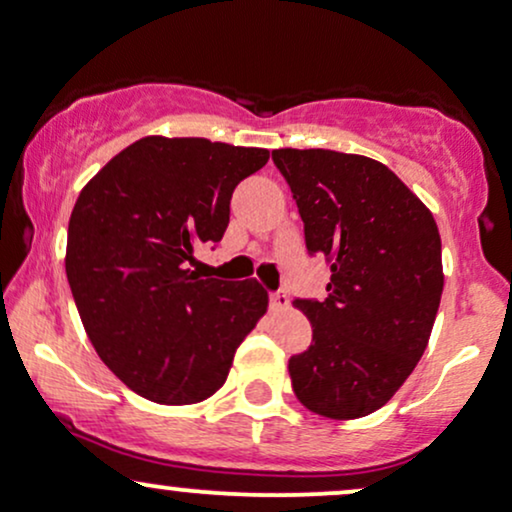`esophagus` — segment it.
<instances>
[{"mask_svg":"<svg viewBox=\"0 0 512 512\" xmlns=\"http://www.w3.org/2000/svg\"><path fill=\"white\" fill-rule=\"evenodd\" d=\"M270 306H273V311H285L289 306V296L285 289H277V292L270 294Z\"/></svg>","mask_w":512,"mask_h":512,"instance_id":"obj_1","label":"esophagus"}]
</instances>
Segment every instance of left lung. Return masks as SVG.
Wrapping results in <instances>:
<instances>
[{
	"mask_svg": "<svg viewBox=\"0 0 512 512\" xmlns=\"http://www.w3.org/2000/svg\"><path fill=\"white\" fill-rule=\"evenodd\" d=\"M304 220L306 249L330 263L327 296L294 299L313 342L289 358L296 399L313 413H375L422 358L444 270L430 208L384 163L332 149H275Z\"/></svg>",
	"mask_w": 512,
	"mask_h": 512,
	"instance_id": "1",
	"label": "left lung"
}]
</instances>
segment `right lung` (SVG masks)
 Segmentation results:
<instances>
[{
    "label": "right lung",
    "mask_w": 512,
    "mask_h": 512,
    "mask_svg": "<svg viewBox=\"0 0 512 512\" xmlns=\"http://www.w3.org/2000/svg\"><path fill=\"white\" fill-rule=\"evenodd\" d=\"M268 159V149L151 135L82 187L68 285L99 358L144 399L189 406L216 394L266 313L256 280H201L187 261L223 239L232 192Z\"/></svg>",
    "instance_id": "obj_1"
}]
</instances>
